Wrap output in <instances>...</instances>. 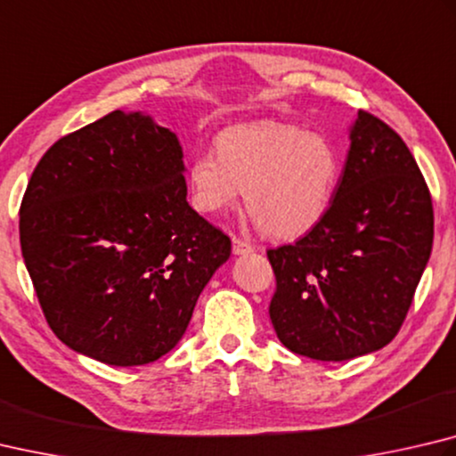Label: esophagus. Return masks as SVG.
Instances as JSON below:
<instances>
[{
	"label": "esophagus",
	"instance_id": "34e87169",
	"mask_svg": "<svg viewBox=\"0 0 456 456\" xmlns=\"http://www.w3.org/2000/svg\"><path fill=\"white\" fill-rule=\"evenodd\" d=\"M233 253L235 255H249V253H253V245L243 241V239L233 237Z\"/></svg>",
	"mask_w": 456,
	"mask_h": 456
}]
</instances>
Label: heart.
<instances>
[{"label": "heart", "instance_id": "obj_1", "mask_svg": "<svg viewBox=\"0 0 456 456\" xmlns=\"http://www.w3.org/2000/svg\"><path fill=\"white\" fill-rule=\"evenodd\" d=\"M341 179V157L325 135L285 123L223 129L217 151L203 149L189 163L191 203L217 215L245 189V205L265 233L293 239L325 217Z\"/></svg>", "mask_w": 456, "mask_h": 456}]
</instances>
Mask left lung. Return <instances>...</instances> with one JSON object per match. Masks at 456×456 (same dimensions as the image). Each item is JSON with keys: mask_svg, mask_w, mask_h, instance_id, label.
I'll return each instance as SVG.
<instances>
[{"mask_svg": "<svg viewBox=\"0 0 456 456\" xmlns=\"http://www.w3.org/2000/svg\"><path fill=\"white\" fill-rule=\"evenodd\" d=\"M349 139L325 217L299 241L267 251L279 341L317 361H349L391 343L433 249V201L409 147L367 111Z\"/></svg>", "mask_w": 456, "mask_h": 456, "instance_id": "1", "label": "left lung"}]
</instances>
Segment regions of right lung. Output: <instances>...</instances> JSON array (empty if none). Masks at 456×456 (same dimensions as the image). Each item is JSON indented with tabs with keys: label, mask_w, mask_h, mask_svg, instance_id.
I'll return each instance as SVG.
<instances>
[{
	"label": "right lung",
	"mask_w": 456,
	"mask_h": 456,
	"mask_svg": "<svg viewBox=\"0 0 456 456\" xmlns=\"http://www.w3.org/2000/svg\"><path fill=\"white\" fill-rule=\"evenodd\" d=\"M177 135L142 111H111L41 157L20 241L61 343L113 367L175 346L231 239L187 203Z\"/></svg>",
	"instance_id": "add662e5"
}]
</instances>
